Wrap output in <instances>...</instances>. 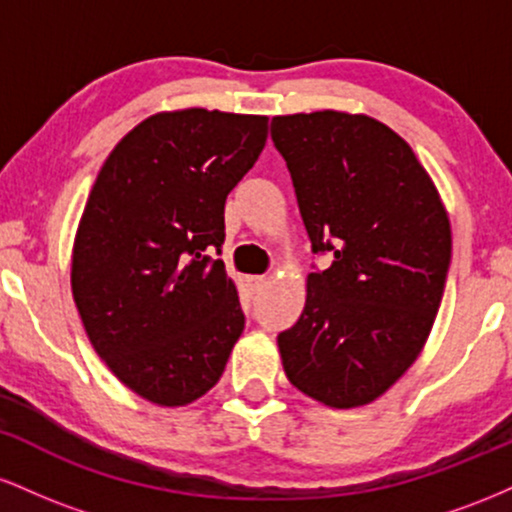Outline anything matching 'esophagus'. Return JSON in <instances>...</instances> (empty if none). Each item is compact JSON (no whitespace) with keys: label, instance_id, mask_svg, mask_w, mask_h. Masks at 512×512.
Masks as SVG:
<instances>
[{"label":"esophagus","instance_id":"esophagus-1","mask_svg":"<svg viewBox=\"0 0 512 512\" xmlns=\"http://www.w3.org/2000/svg\"><path fill=\"white\" fill-rule=\"evenodd\" d=\"M267 284H269L267 276H262V274H260V276H250V286H252V289H255V291H262Z\"/></svg>","mask_w":512,"mask_h":512}]
</instances>
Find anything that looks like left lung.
Instances as JSON below:
<instances>
[{"mask_svg":"<svg viewBox=\"0 0 512 512\" xmlns=\"http://www.w3.org/2000/svg\"><path fill=\"white\" fill-rule=\"evenodd\" d=\"M313 255L298 322L279 332L298 390L327 407L373 402L419 356L450 269V221L411 146L334 110L272 120Z\"/></svg>","mask_w":512,"mask_h":512,"instance_id":"1","label":"left lung"}]
</instances>
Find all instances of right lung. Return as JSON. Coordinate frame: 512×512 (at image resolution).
Segmentation results:
<instances>
[{
	"mask_svg": "<svg viewBox=\"0 0 512 512\" xmlns=\"http://www.w3.org/2000/svg\"><path fill=\"white\" fill-rule=\"evenodd\" d=\"M267 117L180 110L115 146L88 195L72 293L88 342L129 390L182 407L219 383L245 327L221 255L226 197L255 166Z\"/></svg>",
	"mask_w": 512,
	"mask_h": 512,
	"instance_id": "1",
	"label": "right lung"
}]
</instances>
